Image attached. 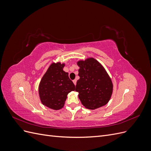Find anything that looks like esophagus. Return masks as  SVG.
Listing matches in <instances>:
<instances>
[{
    "label": "esophagus",
    "mask_w": 151,
    "mask_h": 151,
    "mask_svg": "<svg viewBox=\"0 0 151 151\" xmlns=\"http://www.w3.org/2000/svg\"><path fill=\"white\" fill-rule=\"evenodd\" d=\"M73 83H74V85L76 86V83H77V80H76V79H75V80L73 81Z\"/></svg>",
    "instance_id": "34e87169"
}]
</instances>
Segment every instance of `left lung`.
<instances>
[{
    "label": "left lung",
    "instance_id": "obj_1",
    "mask_svg": "<svg viewBox=\"0 0 151 151\" xmlns=\"http://www.w3.org/2000/svg\"><path fill=\"white\" fill-rule=\"evenodd\" d=\"M76 91L85 108L95 109L106 104L113 93V83L106 70L94 58L79 60Z\"/></svg>",
    "mask_w": 151,
    "mask_h": 151
}]
</instances>
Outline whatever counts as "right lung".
Here are the masks:
<instances>
[{
    "instance_id": "1",
    "label": "right lung",
    "mask_w": 151,
    "mask_h": 151,
    "mask_svg": "<svg viewBox=\"0 0 151 151\" xmlns=\"http://www.w3.org/2000/svg\"><path fill=\"white\" fill-rule=\"evenodd\" d=\"M65 63H52L41 80L38 92L42 103L54 110L64 106L67 94L75 90V85L63 71Z\"/></svg>"
}]
</instances>
